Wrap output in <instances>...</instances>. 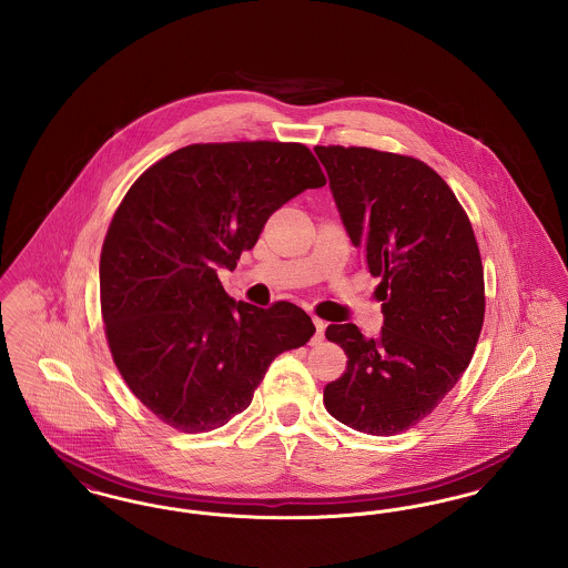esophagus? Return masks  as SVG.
Segmentation results:
<instances>
[{
  "mask_svg": "<svg viewBox=\"0 0 568 568\" xmlns=\"http://www.w3.org/2000/svg\"><path fill=\"white\" fill-rule=\"evenodd\" d=\"M313 324H315V336H313V345H317V343H322L324 341V334H325V322L324 320H320V317H315L313 320Z\"/></svg>",
  "mask_w": 568,
  "mask_h": 568,
  "instance_id": "obj_1",
  "label": "esophagus"
}]
</instances>
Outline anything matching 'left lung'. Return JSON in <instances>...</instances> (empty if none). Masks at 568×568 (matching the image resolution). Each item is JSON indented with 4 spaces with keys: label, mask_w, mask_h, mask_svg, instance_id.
<instances>
[{
    "label": "left lung",
    "mask_w": 568,
    "mask_h": 568,
    "mask_svg": "<svg viewBox=\"0 0 568 568\" xmlns=\"http://www.w3.org/2000/svg\"><path fill=\"white\" fill-rule=\"evenodd\" d=\"M352 243L381 283L383 327L327 325L347 371L324 405L359 433L394 436L433 413L468 368L486 317L470 219L428 163L366 146H315Z\"/></svg>",
    "instance_id": "obj_1"
}]
</instances>
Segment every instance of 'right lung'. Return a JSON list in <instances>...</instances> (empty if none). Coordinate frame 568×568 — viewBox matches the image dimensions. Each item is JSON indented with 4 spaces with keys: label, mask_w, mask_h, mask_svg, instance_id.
Returning <instances> with one entry per match:
<instances>
[{
    "label": "right lung",
    "mask_w": 568,
    "mask_h": 568,
    "mask_svg": "<svg viewBox=\"0 0 568 568\" xmlns=\"http://www.w3.org/2000/svg\"><path fill=\"white\" fill-rule=\"evenodd\" d=\"M325 174L300 142H206L146 168L110 221L100 255L109 349L128 387L181 433L225 426L272 359L315 334L292 302L257 308L225 294L268 216Z\"/></svg>",
    "instance_id": "right-lung-1"
}]
</instances>
